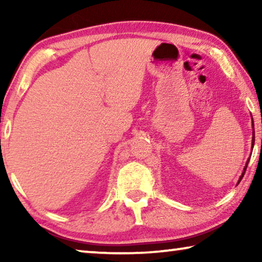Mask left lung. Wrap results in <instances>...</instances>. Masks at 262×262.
I'll list each match as a JSON object with an SVG mask.
<instances>
[{
	"mask_svg": "<svg viewBox=\"0 0 262 262\" xmlns=\"http://www.w3.org/2000/svg\"><path fill=\"white\" fill-rule=\"evenodd\" d=\"M253 123V122H252ZM252 143H253V145H254V125H253V142H252ZM248 162H250V158H248V161L246 162V166L244 167V171H243V174L241 176V178H239V181H238V184L241 183V180L243 179V177H244V174H245V171H246V167H247V165H248Z\"/></svg>",
	"mask_w": 262,
	"mask_h": 262,
	"instance_id": "8db88e82",
	"label": "left lung"
}]
</instances>
